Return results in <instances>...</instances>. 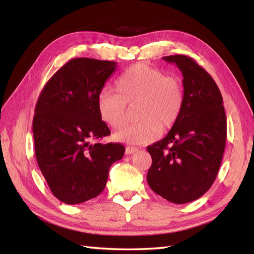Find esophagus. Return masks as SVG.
I'll use <instances>...</instances> for the list:
<instances>
[{
  "mask_svg": "<svg viewBox=\"0 0 254 254\" xmlns=\"http://www.w3.org/2000/svg\"><path fill=\"white\" fill-rule=\"evenodd\" d=\"M126 150H127V154H132V153L136 152L139 149L135 148V147H130V145H127V147L126 148Z\"/></svg>",
  "mask_w": 254,
  "mask_h": 254,
  "instance_id": "obj_1",
  "label": "esophagus"
}]
</instances>
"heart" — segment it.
I'll use <instances>...</instances> for the list:
<instances>
[{"mask_svg": "<svg viewBox=\"0 0 254 254\" xmlns=\"http://www.w3.org/2000/svg\"><path fill=\"white\" fill-rule=\"evenodd\" d=\"M184 88L177 77L147 64H134L115 81V92L102 91L97 96V112L107 126L118 128L127 118V106L135 107L139 122L114 133V139L128 144H148L161 131L175 126L184 107Z\"/></svg>", "mask_w": 254, "mask_h": 254, "instance_id": "b5f03b06", "label": "heart"}]
</instances>
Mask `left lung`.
<instances>
[{
	"mask_svg": "<svg viewBox=\"0 0 254 254\" xmlns=\"http://www.w3.org/2000/svg\"><path fill=\"white\" fill-rule=\"evenodd\" d=\"M183 74L184 107L162 140L149 145L152 165L150 188L175 204L203 196L220 169L226 143V115L222 94L203 67L185 55L166 56Z\"/></svg>",
	"mask_w": 254,
	"mask_h": 254,
	"instance_id": "1",
	"label": "left lung"
}]
</instances>
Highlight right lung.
Wrapping results in <instances>:
<instances>
[{
  "instance_id": "add662e5",
  "label": "right lung",
  "mask_w": 254,
  "mask_h": 254,
  "mask_svg": "<svg viewBox=\"0 0 254 254\" xmlns=\"http://www.w3.org/2000/svg\"><path fill=\"white\" fill-rule=\"evenodd\" d=\"M115 68L117 63L107 60L71 59L38 98L32 123L37 162L50 190L65 204L100 195L112 163L126 151L121 143L97 142L111 134L96 102Z\"/></svg>"
}]
</instances>
